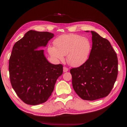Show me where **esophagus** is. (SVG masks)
Masks as SVG:
<instances>
[{"mask_svg":"<svg viewBox=\"0 0 127 127\" xmlns=\"http://www.w3.org/2000/svg\"><path fill=\"white\" fill-rule=\"evenodd\" d=\"M63 71H64V72H66L68 71V69L66 67H64V68H63Z\"/></svg>","mask_w":127,"mask_h":127,"instance_id":"34e87169","label":"esophagus"}]
</instances>
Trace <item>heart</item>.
I'll use <instances>...</instances> for the list:
<instances>
[{
	"mask_svg": "<svg viewBox=\"0 0 127 127\" xmlns=\"http://www.w3.org/2000/svg\"><path fill=\"white\" fill-rule=\"evenodd\" d=\"M55 46H50L48 52L53 59L63 60L66 56L67 62L77 67L87 60L90 55L92 44L87 37L76 34H63L53 41Z\"/></svg>",
	"mask_w": 127,
	"mask_h": 127,
	"instance_id": "1",
	"label": "heart"
}]
</instances>
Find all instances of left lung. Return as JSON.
<instances>
[{"mask_svg": "<svg viewBox=\"0 0 127 127\" xmlns=\"http://www.w3.org/2000/svg\"><path fill=\"white\" fill-rule=\"evenodd\" d=\"M91 32L92 48L89 58L80 67L70 70L74 91L80 98L87 101L107 96L118 72L117 56L110 42L96 32Z\"/></svg>", "mask_w": 127, "mask_h": 127, "instance_id": "obj_1", "label": "left lung"}]
</instances>
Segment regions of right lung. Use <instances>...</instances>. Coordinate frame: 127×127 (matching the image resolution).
Returning a JSON list of instances; mask_svg holds the SVG:
<instances>
[{"label":"right lung","mask_w":127,"mask_h":127,"mask_svg":"<svg viewBox=\"0 0 127 127\" xmlns=\"http://www.w3.org/2000/svg\"><path fill=\"white\" fill-rule=\"evenodd\" d=\"M54 34L30 30L15 43L9 61L11 86L27 104L43 103L51 95L57 79L63 74L61 64L50 63L41 47H45Z\"/></svg>","instance_id":"1"}]
</instances>
